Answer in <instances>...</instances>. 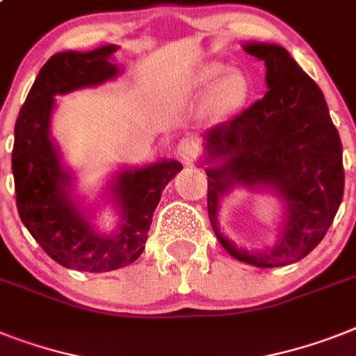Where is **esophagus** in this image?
<instances>
[{"label": "esophagus", "instance_id": "esophagus-1", "mask_svg": "<svg viewBox=\"0 0 356 356\" xmlns=\"http://www.w3.org/2000/svg\"><path fill=\"white\" fill-rule=\"evenodd\" d=\"M196 154H198V145L195 143V140H189V138L180 140V143H178V156L185 163H191L196 158Z\"/></svg>", "mask_w": 356, "mask_h": 356}]
</instances>
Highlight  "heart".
Masks as SVG:
<instances>
[{
	"instance_id": "b5f03b06",
	"label": "heart",
	"mask_w": 356,
	"mask_h": 356,
	"mask_svg": "<svg viewBox=\"0 0 356 356\" xmlns=\"http://www.w3.org/2000/svg\"><path fill=\"white\" fill-rule=\"evenodd\" d=\"M224 72L225 65H222V63H205V65L196 70L193 83L196 87L207 89ZM243 92H245V85H243L242 76L236 74V72H229L214 87L213 96H211V105H213L214 111H227L243 98Z\"/></svg>"
}]
</instances>
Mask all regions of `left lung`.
<instances>
[{"label":"left lung","instance_id":"1","mask_svg":"<svg viewBox=\"0 0 356 356\" xmlns=\"http://www.w3.org/2000/svg\"><path fill=\"white\" fill-rule=\"evenodd\" d=\"M243 51L266 63L269 90L229 122L205 134L209 160L207 211L231 257L257 267H282L307 257L325 236L343 196L342 143L318 85L284 47L248 43ZM234 183L273 186L286 204L281 242L269 252L245 253L221 236L219 198Z\"/></svg>","mask_w":356,"mask_h":356}]
</instances>
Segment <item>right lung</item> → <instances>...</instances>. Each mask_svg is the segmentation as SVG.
<instances>
[{
  "mask_svg": "<svg viewBox=\"0 0 356 356\" xmlns=\"http://www.w3.org/2000/svg\"><path fill=\"white\" fill-rule=\"evenodd\" d=\"M116 49L107 45L52 56L41 67L14 127L13 172L19 218L52 260L76 271L107 273L134 262L145 249L161 191L181 171L178 161H158L116 176L113 195L123 224L108 236L94 233L69 198L70 176L61 169L49 136L54 96L113 79L120 69L108 58Z\"/></svg>",
  "mask_w": 356,
  "mask_h": 356,
  "instance_id": "add662e5",
  "label": "right lung"
}]
</instances>
